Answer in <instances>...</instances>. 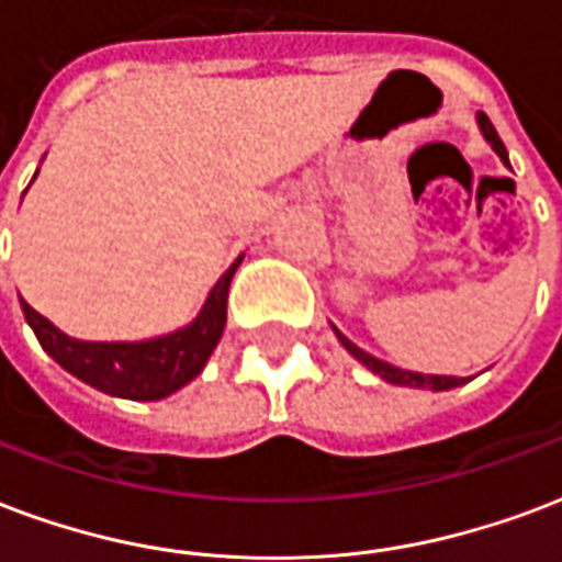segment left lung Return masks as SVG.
Instances as JSON below:
<instances>
[{
    "instance_id": "left-lung-1",
    "label": "left lung",
    "mask_w": 562,
    "mask_h": 562,
    "mask_svg": "<svg viewBox=\"0 0 562 562\" xmlns=\"http://www.w3.org/2000/svg\"><path fill=\"white\" fill-rule=\"evenodd\" d=\"M476 124H480V133L485 143L492 145L494 154L501 157L503 166H509V154H506V148H503L501 136H497V131H494V124L488 122V115L485 112H476ZM334 327V324H330ZM336 339H339V345H342L348 355L355 357L357 363H363L369 372H375L378 378H384L386 384H396V386H414V390H435V393H443V390H452V386H461L468 384L464 378H452V375H423V372H411V369H398V366L393 363H384V360H378V357H372L369 351H363L360 345H355L348 336L339 330V327H334Z\"/></svg>"
}]
</instances>
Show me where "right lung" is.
<instances>
[{"label":"right lung","mask_w":562,"mask_h":562,"mask_svg":"<svg viewBox=\"0 0 562 562\" xmlns=\"http://www.w3.org/2000/svg\"><path fill=\"white\" fill-rule=\"evenodd\" d=\"M37 176V172H35ZM244 259V256H240ZM240 259L207 292L202 310L190 324L172 334L154 336L143 342H86L61 334L56 324L35 313L26 301L23 315L35 330L37 342L56 363L80 378L82 384L101 390L106 396L133 398V402H157L172 396L176 390L190 384L205 369L207 357L214 355L223 327H226V301L232 277Z\"/></svg>","instance_id":"obj_1"}]
</instances>
